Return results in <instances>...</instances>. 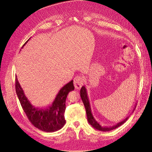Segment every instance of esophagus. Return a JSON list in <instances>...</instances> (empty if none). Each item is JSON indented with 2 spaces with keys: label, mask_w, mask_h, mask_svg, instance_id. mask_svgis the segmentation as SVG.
Here are the masks:
<instances>
[{
  "label": "esophagus",
  "mask_w": 152,
  "mask_h": 152,
  "mask_svg": "<svg viewBox=\"0 0 152 152\" xmlns=\"http://www.w3.org/2000/svg\"><path fill=\"white\" fill-rule=\"evenodd\" d=\"M84 84V78L81 75H78L74 79V85L77 89H80V87Z\"/></svg>",
  "instance_id": "34e87169"
}]
</instances>
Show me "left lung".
Listing matches in <instances>:
<instances>
[{"instance_id":"8db88e82","label":"left lung","mask_w":152,"mask_h":152,"mask_svg":"<svg viewBox=\"0 0 152 152\" xmlns=\"http://www.w3.org/2000/svg\"><path fill=\"white\" fill-rule=\"evenodd\" d=\"M80 97L81 99L82 100V102H83L84 107L86 110V114H87V121L89 123V124L93 126L94 129L101 131H104V132H107V131H112L113 129H115L117 127H118L119 126H122V124L126 122L127 121V120L128 119L129 117H126V118L124 119L122 121L118 122V124H117L116 125H115L113 126H109V127H103L102 126H101L100 124L97 122V121H96V119L94 118V117L93 115V113H92L91 112V105H90V103H89V100L88 98V96H87V93L85 86H82V88L80 89ZM136 108V106L134 107V109Z\"/></svg>"}]
</instances>
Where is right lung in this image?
<instances>
[{
  "mask_svg": "<svg viewBox=\"0 0 152 152\" xmlns=\"http://www.w3.org/2000/svg\"><path fill=\"white\" fill-rule=\"evenodd\" d=\"M15 84L18 98L30 122L35 127L45 132H52L61 129L66 123L64 114L66 109V97L70 91L74 90L73 80L59 90L52 104L46 108H39L31 104L26 97L16 77Z\"/></svg>",
  "mask_w": 152,
  "mask_h": 152,
  "instance_id": "add662e5",
  "label": "right lung"
}]
</instances>
